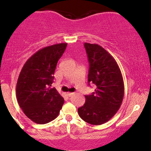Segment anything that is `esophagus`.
Segmentation results:
<instances>
[{
    "label": "esophagus",
    "instance_id": "esophagus-1",
    "mask_svg": "<svg viewBox=\"0 0 151 151\" xmlns=\"http://www.w3.org/2000/svg\"><path fill=\"white\" fill-rule=\"evenodd\" d=\"M67 94H68V96H72L74 94V93H72V92H68V93H67Z\"/></svg>",
    "mask_w": 151,
    "mask_h": 151
}]
</instances>
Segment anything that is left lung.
Returning a JSON list of instances; mask_svg holds the SVG:
<instances>
[{
  "mask_svg": "<svg viewBox=\"0 0 151 151\" xmlns=\"http://www.w3.org/2000/svg\"><path fill=\"white\" fill-rule=\"evenodd\" d=\"M89 63L88 82L96 86L86 95V102L78 108L79 116L94 125L105 123L116 114L123 100L124 82L115 59L97 44L85 43Z\"/></svg>",
  "mask_w": 151,
  "mask_h": 151,
  "instance_id": "8db88e82",
  "label": "left lung"
}]
</instances>
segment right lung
<instances>
[{"label": "right lung", "instance_id": "1", "mask_svg": "<svg viewBox=\"0 0 151 151\" xmlns=\"http://www.w3.org/2000/svg\"><path fill=\"white\" fill-rule=\"evenodd\" d=\"M67 43H58L38 50L22 68L16 86L17 102L26 116L37 124L58 117L64 103L55 88L54 74Z\"/></svg>", "mask_w": 151, "mask_h": 151}]
</instances>
